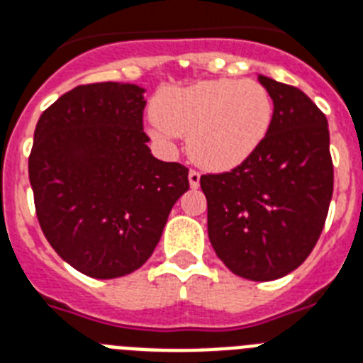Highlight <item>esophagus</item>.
I'll use <instances>...</instances> for the list:
<instances>
[{
  "label": "esophagus",
  "mask_w": 363,
  "mask_h": 363,
  "mask_svg": "<svg viewBox=\"0 0 363 363\" xmlns=\"http://www.w3.org/2000/svg\"><path fill=\"white\" fill-rule=\"evenodd\" d=\"M188 181H190L191 188H197L201 181V173L196 172V169H190V173H188Z\"/></svg>",
  "instance_id": "1"
}]
</instances>
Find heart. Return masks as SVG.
<instances>
[{
	"mask_svg": "<svg viewBox=\"0 0 363 363\" xmlns=\"http://www.w3.org/2000/svg\"><path fill=\"white\" fill-rule=\"evenodd\" d=\"M271 120L273 99L251 79H214L167 90L149 116L158 138L188 136L191 160L212 172L245 162L266 138Z\"/></svg>",
	"mask_w": 363,
	"mask_h": 363,
	"instance_id": "heart-1",
	"label": "heart"
}]
</instances>
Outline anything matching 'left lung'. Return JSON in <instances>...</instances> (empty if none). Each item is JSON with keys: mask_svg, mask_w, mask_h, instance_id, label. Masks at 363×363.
<instances>
[{"mask_svg": "<svg viewBox=\"0 0 363 363\" xmlns=\"http://www.w3.org/2000/svg\"><path fill=\"white\" fill-rule=\"evenodd\" d=\"M273 120L251 157L201 177L208 238L234 275L275 280L303 264L325 227L334 188L327 118L299 88L258 75Z\"/></svg>", "mask_w": 363, "mask_h": 363, "instance_id": "obj_1", "label": "left lung"}]
</instances>
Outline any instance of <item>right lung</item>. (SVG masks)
Here are the masks:
<instances>
[{
  "instance_id": "add662e5",
  "label": "right lung",
  "mask_w": 363,
  "mask_h": 363,
  "mask_svg": "<svg viewBox=\"0 0 363 363\" xmlns=\"http://www.w3.org/2000/svg\"><path fill=\"white\" fill-rule=\"evenodd\" d=\"M144 92L129 83L83 84L36 123L29 155L36 218L57 255L92 279L144 266L190 188L188 167L147 147Z\"/></svg>"
}]
</instances>
